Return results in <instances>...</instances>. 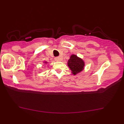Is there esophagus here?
<instances>
[{"mask_svg":"<svg viewBox=\"0 0 124 124\" xmlns=\"http://www.w3.org/2000/svg\"><path fill=\"white\" fill-rule=\"evenodd\" d=\"M54 60L56 61H62V57H56L54 58Z\"/></svg>","mask_w":124,"mask_h":124,"instance_id":"obj_1","label":"esophagus"}]
</instances>
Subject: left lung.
Instances as JSON below:
<instances>
[{"label":"left lung","mask_w":124,"mask_h":124,"mask_svg":"<svg viewBox=\"0 0 124 124\" xmlns=\"http://www.w3.org/2000/svg\"><path fill=\"white\" fill-rule=\"evenodd\" d=\"M68 66L74 75L82 71L84 67V62L81 58L75 54H72L68 61Z\"/></svg>","instance_id":"1"}]
</instances>
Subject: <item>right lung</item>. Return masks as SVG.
<instances>
[{"label":"right lung","mask_w":124,"mask_h":124,"mask_svg":"<svg viewBox=\"0 0 124 124\" xmlns=\"http://www.w3.org/2000/svg\"><path fill=\"white\" fill-rule=\"evenodd\" d=\"M45 63H46V62H45Z\"/></svg>","instance_id":"obj_1"}]
</instances>
